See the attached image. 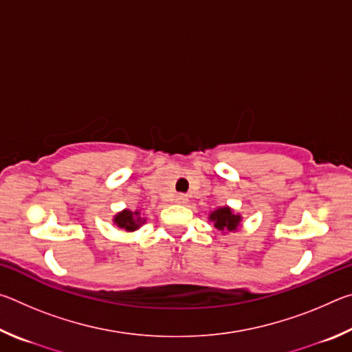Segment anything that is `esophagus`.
<instances>
[{
	"instance_id": "34e87169",
	"label": "esophagus",
	"mask_w": 352,
	"mask_h": 352,
	"mask_svg": "<svg viewBox=\"0 0 352 352\" xmlns=\"http://www.w3.org/2000/svg\"><path fill=\"white\" fill-rule=\"evenodd\" d=\"M188 201V197L184 194H177L175 195V204H178V205H184Z\"/></svg>"
}]
</instances>
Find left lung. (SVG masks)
I'll return each instance as SVG.
<instances>
[{"label":"left lung","instance_id":"8db88e82","mask_svg":"<svg viewBox=\"0 0 352 352\" xmlns=\"http://www.w3.org/2000/svg\"><path fill=\"white\" fill-rule=\"evenodd\" d=\"M214 223V226L220 231V233H231V231H237L242 222V216L233 211V208L230 206H219L217 210H214L210 217H208Z\"/></svg>","mask_w":352,"mask_h":352}]
</instances>
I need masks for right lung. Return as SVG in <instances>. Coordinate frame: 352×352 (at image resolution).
<instances>
[{
  "label": "right lung",
  "mask_w": 352,
  "mask_h": 352,
  "mask_svg": "<svg viewBox=\"0 0 352 352\" xmlns=\"http://www.w3.org/2000/svg\"><path fill=\"white\" fill-rule=\"evenodd\" d=\"M113 223H115L118 228L126 230L127 233H132V231H136L146 223V217H142L141 210L132 211L126 208V210L115 214V217H113Z\"/></svg>",
  "instance_id": "right-lung-1"
}]
</instances>
